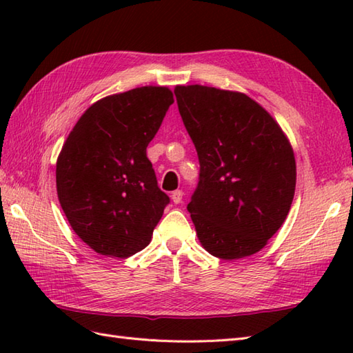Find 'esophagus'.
Wrapping results in <instances>:
<instances>
[{
	"mask_svg": "<svg viewBox=\"0 0 353 353\" xmlns=\"http://www.w3.org/2000/svg\"><path fill=\"white\" fill-rule=\"evenodd\" d=\"M182 197H183V191H182V190H176V191H172V194H171L172 203H176V205L181 203Z\"/></svg>",
	"mask_w": 353,
	"mask_h": 353,
	"instance_id": "1",
	"label": "esophagus"
}]
</instances>
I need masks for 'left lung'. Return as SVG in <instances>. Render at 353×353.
<instances>
[{"label": "left lung", "mask_w": 353, "mask_h": 353, "mask_svg": "<svg viewBox=\"0 0 353 353\" xmlns=\"http://www.w3.org/2000/svg\"><path fill=\"white\" fill-rule=\"evenodd\" d=\"M174 94L200 162L188 203L199 241L220 259L250 256L279 230L294 197L287 134L243 92L190 85Z\"/></svg>", "instance_id": "8db88e82"}]
</instances>
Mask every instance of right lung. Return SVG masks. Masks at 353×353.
<instances>
[{
    "label": "right lung",
    "mask_w": 353,
    "mask_h": 353,
    "mask_svg": "<svg viewBox=\"0 0 353 353\" xmlns=\"http://www.w3.org/2000/svg\"><path fill=\"white\" fill-rule=\"evenodd\" d=\"M172 103L167 86L104 97L66 138L57 197L72 230L97 253L129 258L152 241L170 197L157 186L147 145Z\"/></svg>",
    "instance_id": "right-lung-1"
}]
</instances>
